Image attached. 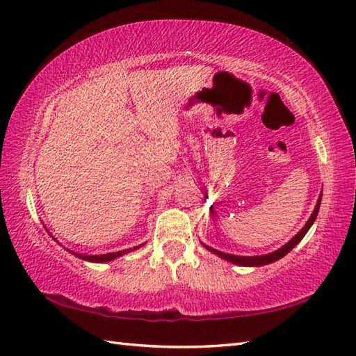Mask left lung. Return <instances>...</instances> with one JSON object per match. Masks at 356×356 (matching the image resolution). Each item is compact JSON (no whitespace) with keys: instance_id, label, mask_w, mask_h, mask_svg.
Wrapping results in <instances>:
<instances>
[{"instance_id":"left-lung-1","label":"left lung","mask_w":356,"mask_h":356,"mask_svg":"<svg viewBox=\"0 0 356 356\" xmlns=\"http://www.w3.org/2000/svg\"><path fill=\"white\" fill-rule=\"evenodd\" d=\"M320 205H321V194H320L318 202H316V207H315V209H314V213H312L311 218H309L307 223L303 226V229H301V231L297 234V236L292 237L289 241H287V243H286L284 246H282L280 249H277V251L270 252V254L254 255V257H240V255L225 254V252H222V251H217V249H214V248H209V246L203 245V243H202V245L205 246V248L208 249V251H211V252L218 255V257H222L223 260L231 261V263H234V264H240V266H264V264L274 263V261H277V260H280V259H283V257H284L287 252H291L292 249H293L295 246H297L301 240H303V237L306 236V232H307L309 229H311V226L314 225L316 216H318Z\"/></svg>"}]
</instances>
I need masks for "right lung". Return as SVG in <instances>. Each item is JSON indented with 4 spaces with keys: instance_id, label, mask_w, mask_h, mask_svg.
I'll list each match as a JSON object with an SVG mask.
<instances>
[{
    "instance_id": "right-lung-1",
    "label": "right lung",
    "mask_w": 356,
    "mask_h": 356,
    "mask_svg": "<svg viewBox=\"0 0 356 356\" xmlns=\"http://www.w3.org/2000/svg\"><path fill=\"white\" fill-rule=\"evenodd\" d=\"M51 236V234H50ZM53 237V236H51ZM55 238V237H53ZM140 246H136V248H133V249H139ZM133 249H124V251H119V252H110V254H102V255H86V254H78V252H73V251H69V252H72L73 255H76V257H79V259H82V260H87V261H93V263H105V261H111V260H115V259H118V257H120V255H124V254H127V252H130V251H133Z\"/></svg>"
}]
</instances>
